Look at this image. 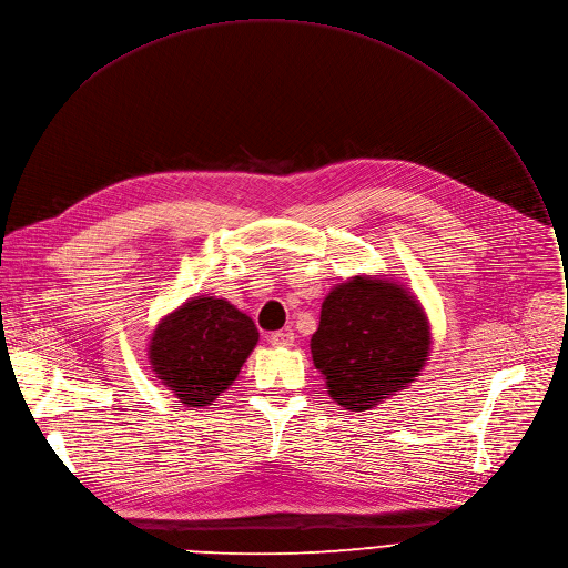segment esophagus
<instances>
[{"instance_id":"obj_1","label":"esophagus","mask_w":568,"mask_h":568,"mask_svg":"<svg viewBox=\"0 0 568 568\" xmlns=\"http://www.w3.org/2000/svg\"><path fill=\"white\" fill-rule=\"evenodd\" d=\"M272 346H292L294 344V333L292 331H276L270 335Z\"/></svg>"}]
</instances>
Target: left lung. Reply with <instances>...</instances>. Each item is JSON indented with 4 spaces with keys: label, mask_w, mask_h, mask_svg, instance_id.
Segmentation results:
<instances>
[{
    "label": "left lung",
    "mask_w": 568,
    "mask_h": 568,
    "mask_svg": "<svg viewBox=\"0 0 568 568\" xmlns=\"http://www.w3.org/2000/svg\"><path fill=\"white\" fill-rule=\"evenodd\" d=\"M430 348V328L417 298L400 285L353 278L322 305L311 339L315 367L344 409L363 412L419 376Z\"/></svg>",
    "instance_id": "left-lung-1"
}]
</instances>
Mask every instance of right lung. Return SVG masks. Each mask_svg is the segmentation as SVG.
<instances>
[{
	"label": "right lung",
	"instance_id": "obj_1",
	"mask_svg": "<svg viewBox=\"0 0 568 568\" xmlns=\"http://www.w3.org/2000/svg\"><path fill=\"white\" fill-rule=\"evenodd\" d=\"M255 342V324L235 305L215 296H196L159 324L149 359L151 369L183 405L203 407L237 378Z\"/></svg>",
	"mask_w": 568,
	"mask_h": 568
}]
</instances>
